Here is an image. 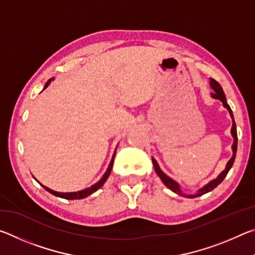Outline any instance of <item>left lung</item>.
<instances>
[{"label":"left lung","instance_id":"obj_1","mask_svg":"<svg viewBox=\"0 0 255 255\" xmlns=\"http://www.w3.org/2000/svg\"><path fill=\"white\" fill-rule=\"evenodd\" d=\"M210 85H211V88H213V90H214V92L211 93V97H213L214 99H218V100H221V101L223 102L224 107H225L226 109H227L228 111H230L231 117H232V120H233L232 135H233V137H234V144H233V146H232V148H233V156H232V158L230 159V161H228L227 165H226V169L224 170V171L222 172V173L219 174L215 180L210 181V182H209L208 184H206L204 188L200 189L199 191H198V193H196V195H184V193H182V191H181V190H180L179 184L176 183L175 181L172 180L171 178H169V176H167L166 174H164L163 172L161 171V169H159V167H158L157 162L155 161L154 158H152V159H153V165H154L155 172H156L157 175L159 176V178H161V180L163 181V183L165 184L166 187L169 188L170 190H172V191H173V192L178 193V195H180V196L187 197V198H196V197H199V196L205 195V193L211 191V190H214L216 187H217V185H218L219 183H222L223 180L225 179V176L227 175L228 171L231 170V167L233 166V164H234L235 157H236V150H237V131H236V124H235V120H234V116H233L232 109L230 108V106H228V103H227V101H226V97H225V94H224V91H223L221 84H219L217 81H215L214 79H210Z\"/></svg>","mask_w":255,"mask_h":255}]
</instances>
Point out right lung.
Returning a JSON list of instances; mask_svg holds the SVG:
<instances>
[{"instance_id": "add662e5", "label": "right lung", "mask_w": 255, "mask_h": 255, "mask_svg": "<svg viewBox=\"0 0 255 255\" xmlns=\"http://www.w3.org/2000/svg\"><path fill=\"white\" fill-rule=\"evenodd\" d=\"M51 80H54V79H50V80L47 81V83H46V85H45V88H44V89H46L47 86L49 85V83H50V81H51ZM115 155H116V153L114 154V156H112V159H111V162H110V164H109V167H108V170H107V172L105 173V175L102 176V179H101L100 181H99L98 183L93 184L92 187H90V188H88V189H85V190H81V191H77V192H56V191H53V190H50V189H48L47 187H45V185H42V187H44V189H46L47 191H48L49 193H51V195H54V196H56V197H59V198H64V199H67V200L83 199V198L88 197V196H90V195H92L93 192H96L97 190H98V189H100V188L102 187V184L106 182L107 179H108V176H109V175H110V173H111L112 165H114Z\"/></svg>"}]
</instances>
